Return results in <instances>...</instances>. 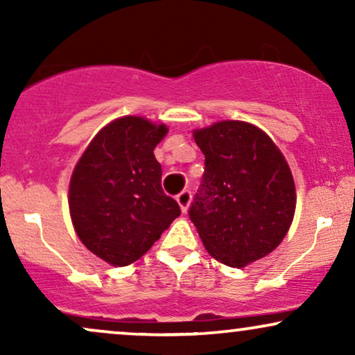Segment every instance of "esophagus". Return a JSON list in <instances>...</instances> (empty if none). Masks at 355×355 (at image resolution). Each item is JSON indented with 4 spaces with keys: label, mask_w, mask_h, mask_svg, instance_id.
<instances>
[{
    "label": "esophagus",
    "mask_w": 355,
    "mask_h": 355,
    "mask_svg": "<svg viewBox=\"0 0 355 355\" xmlns=\"http://www.w3.org/2000/svg\"><path fill=\"white\" fill-rule=\"evenodd\" d=\"M190 200H191L190 190H182L180 193L177 195V202H178V205H180L182 211H187V209H189V205H190Z\"/></svg>",
    "instance_id": "obj_1"
}]
</instances>
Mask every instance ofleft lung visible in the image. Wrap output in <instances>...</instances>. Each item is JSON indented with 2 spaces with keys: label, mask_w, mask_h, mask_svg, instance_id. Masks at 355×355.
Instances as JSON below:
<instances>
[{
  "label": "left lung",
  "mask_w": 355,
  "mask_h": 355,
  "mask_svg": "<svg viewBox=\"0 0 355 355\" xmlns=\"http://www.w3.org/2000/svg\"><path fill=\"white\" fill-rule=\"evenodd\" d=\"M193 137L205 170L189 217L203 245L229 267L270 254L295 211L294 178L284 155L245 121H218Z\"/></svg>",
  "instance_id": "left-lung-1"
}]
</instances>
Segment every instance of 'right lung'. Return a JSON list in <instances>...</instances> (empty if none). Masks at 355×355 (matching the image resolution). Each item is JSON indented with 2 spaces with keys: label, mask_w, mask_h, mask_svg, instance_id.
<instances>
[{
  "label": "right lung",
  "mask_w": 355,
  "mask_h": 355,
  "mask_svg": "<svg viewBox=\"0 0 355 355\" xmlns=\"http://www.w3.org/2000/svg\"><path fill=\"white\" fill-rule=\"evenodd\" d=\"M165 125L123 116L101 128L75 166L70 214L85 247L112 266H128L150 250L180 215L162 189L153 150Z\"/></svg>",
  "instance_id": "right-lung-1"
}]
</instances>
